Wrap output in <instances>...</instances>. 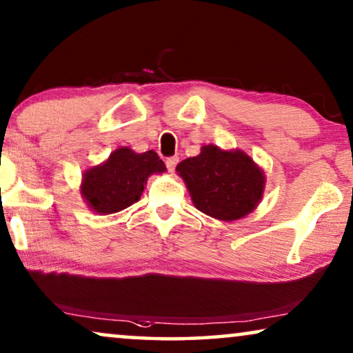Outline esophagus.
<instances>
[{
    "label": "esophagus",
    "mask_w": 353,
    "mask_h": 353,
    "mask_svg": "<svg viewBox=\"0 0 353 353\" xmlns=\"http://www.w3.org/2000/svg\"><path fill=\"white\" fill-rule=\"evenodd\" d=\"M177 161H179V158H177V157H170V158H166V168H168V171H170V172H174Z\"/></svg>",
    "instance_id": "34e87169"
}]
</instances>
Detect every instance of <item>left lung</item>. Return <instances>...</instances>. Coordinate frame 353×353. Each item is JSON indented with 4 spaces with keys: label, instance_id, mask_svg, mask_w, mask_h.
<instances>
[{
    "label": "left lung",
    "instance_id": "obj_1",
    "mask_svg": "<svg viewBox=\"0 0 353 353\" xmlns=\"http://www.w3.org/2000/svg\"><path fill=\"white\" fill-rule=\"evenodd\" d=\"M187 183L192 201L205 214L235 221L257 206L264 192V174L246 153L205 145L198 157L176 168Z\"/></svg>",
    "mask_w": 353,
    "mask_h": 353
}]
</instances>
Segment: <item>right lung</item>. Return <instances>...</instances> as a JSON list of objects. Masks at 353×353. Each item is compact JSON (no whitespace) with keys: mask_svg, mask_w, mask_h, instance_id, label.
Instances as JSON below:
<instances>
[{"mask_svg":"<svg viewBox=\"0 0 353 353\" xmlns=\"http://www.w3.org/2000/svg\"><path fill=\"white\" fill-rule=\"evenodd\" d=\"M165 171V163L157 152L134 153L131 148L121 147L103 165L84 172L81 193L92 211L112 214L141 198L148 176Z\"/></svg>","mask_w":353,"mask_h":353,"instance_id":"add662e5","label":"right lung"}]
</instances>
